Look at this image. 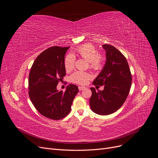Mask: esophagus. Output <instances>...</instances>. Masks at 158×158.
<instances>
[{"mask_svg":"<svg viewBox=\"0 0 158 158\" xmlns=\"http://www.w3.org/2000/svg\"><path fill=\"white\" fill-rule=\"evenodd\" d=\"M85 88H86V87H84V86H79V87H78V89H79V91H82V90L85 89Z\"/></svg>","mask_w":158,"mask_h":158,"instance_id":"esophagus-1","label":"esophagus"}]
</instances>
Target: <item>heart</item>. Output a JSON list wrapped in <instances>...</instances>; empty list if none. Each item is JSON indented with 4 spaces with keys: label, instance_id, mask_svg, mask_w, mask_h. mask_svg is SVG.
<instances>
[{
    "label": "heart",
    "instance_id": "1",
    "mask_svg": "<svg viewBox=\"0 0 158 158\" xmlns=\"http://www.w3.org/2000/svg\"><path fill=\"white\" fill-rule=\"evenodd\" d=\"M76 52L78 56L88 61L89 66L91 69L99 71L103 68L105 56L98 52L93 44H85L82 45L76 49ZM64 64L67 71H71L75 65V57L71 54L66 56L64 60ZM91 78V74L88 72L82 71H76L71 76L73 82L81 85L85 84Z\"/></svg>",
    "mask_w": 158,
    "mask_h": 158
}]
</instances>
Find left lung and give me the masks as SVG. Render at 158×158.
I'll return each mask as SVG.
<instances>
[{"instance_id":"8db88e82","label":"left lung","mask_w":158,"mask_h":158,"mask_svg":"<svg viewBox=\"0 0 158 158\" xmlns=\"http://www.w3.org/2000/svg\"><path fill=\"white\" fill-rule=\"evenodd\" d=\"M102 47L106 62L93 84L97 87L104 85V90L96 91L91 87L89 104L95 113L106 116L118 110L125 102L130 91L132 75L126 57L119 50L109 44Z\"/></svg>"}]
</instances>
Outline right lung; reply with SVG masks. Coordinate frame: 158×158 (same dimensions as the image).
Instances as JSON below:
<instances>
[{
	"instance_id": "1",
	"label": "right lung",
	"mask_w": 158,
	"mask_h": 158,
	"mask_svg": "<svg viewBox=\"0 0 158 158\" xmlns=\"http://www.w3.org/2000/svg\"><path fill=\"white\" fill-rule=\"evenodd\" d=\"M69 47H51L34 60L29 76V95L35 108L42 116L59 120L68 115L78 87L70 84L65 92L57 85L65 76L64 56Z\"/></svg>"
}]
</instances>
